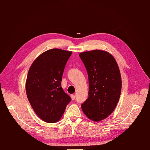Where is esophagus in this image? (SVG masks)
<instances>
[{
  "label": "esophagus",
  "instance_id": "esophagus-1",
  "mask_svg": "<svg viewBox=\"0 0 150 150\" xmlns=\"http://www.w3.org/2000/svg\"><path fill=\"white\" fill-rule=\"evenodd\" d=\"M71 99H72V100H74L75 99V96L74 95H73V94H72L71 96Z\"/></svg>",
  "mask_w": 150,
  "mask_h": 150
}]
</instances>
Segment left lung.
Listing matches in <instances>:
<instances>
[{"label": "left lung", "mask_w": 150, "mask_h": 150, "mask_svg": "<svg viewBox=\"0 0 150 150\" xmlns=\"http://www.w3.org/2000/svg\"><path fill=\"white\" fill-rule=\"evenodd\" d=\"M79 57L87 71L89 86L81 109L91 120L100 121L117 105L122 87L120 71L114 56L106 51L93 50L80 53Z\"/></svg>", "instance_id": "1"}]
</instances>
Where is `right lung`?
I'll return each mask as SVG.
<instances>
[{
  "mask_svg": "<svg viewBox=\"0 0 150 150\" xmlns=\"http://www.w3.org/2000/svg\"><path fill=\"white\" fill-rule=\"evenodd\" d=\"M71 51L52 49L30 67L25 83L28 99L36 114L48 123L58 122L71 98L62 87V75Z\"/></svg>",
  "mask_w": 150,
  "mask_h": 150,
  "instance_id": "right-lung-1",
  "label": "right lung"
}]
</instances>
